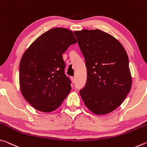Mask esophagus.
Segmentation results:
<instances>
[{
    "instance_id": "34e87169",
    "label": "esophagus",
    "mask_w": 147,
    "mask_h": 147,
    "mask_svg": "<svg viewBox=\"0 0 147 147\" xmlns=\"http://www.w3.org/2000/svg\"><path fill=\"white\" fill-rule=\"evenodd\" d=\"M71 79L73 82H74V81H75V77L74 76H71Z\"/></svg>"
}]
</instances>
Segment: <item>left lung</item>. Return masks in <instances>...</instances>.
Listing matches in <instances>:
<instances>
[{"label":"left lung","instance_id":"8db88e82","mask_svg":"<svg viewBox=\"0 0 147 147\" xmlns=\"http://www.w3.org/2000/svg\"><path fill=\"white\" fill-rule=\"evenodd\" d=\"M86 61L87 81L80 94L85 105L98 115L123 103L131 86L129 59L123 45L100 30L74 32Z\"/></svg>","mask_w":147,"mask_h":147}]
</instances>
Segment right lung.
<instances>
[{
  "mask_svg": "<svg viewBox=\"0 0 147 147\" xmlns=\"http://www.w3.org/2000/svg\"><path fill=\"white\" fill-rule=\"evenodd\" d=\"M76 43L72 31L52 28L36 39L22 56L21 91L35 109L43 112L55 110L70 93L71 81L65 74L62 54Z\"/></svg>",
  "mask_w": 147,
  "mask_h": 147,
  "instance_id": "1",
  "label": "right lung"
}]
</instances>
